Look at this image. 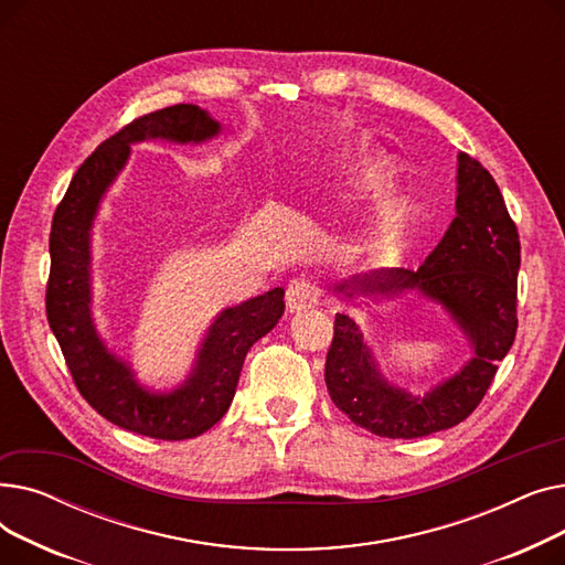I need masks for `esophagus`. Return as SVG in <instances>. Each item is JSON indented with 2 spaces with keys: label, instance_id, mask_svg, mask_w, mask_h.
<instances>
[{
  "label": "esophagus",
  "instance_id": "obj_1",
  "mask_svg": "<svg viewBox=\"0 0 565 565\" xmlns=\"http://www.w3.org/2000/svg\"><path fill=\"white\" fill-rule=\"evenodd\" d=\"M320 298V288L313 281L300 279V281H292L286 290V307L290 313H300L307 311L311 307L318 305Z\"/></svg>",
  "mask_w": 565,
  "mask_h": 565
}]
</instances>
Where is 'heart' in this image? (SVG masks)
<instances>
[{
    "label": "heart",
    "mask_w": 565,
    "mask_h": 565,
    "mask_svg": "<svg viewBox=\"0 0 565 565\" xmlns=\"http://www.w3.org/2000/svg\"><path fill=\"white\" fill-rule=\"evenodd\" d=\"M339 178L345 188L354 192H371L384 183L387 169H384V160L373 153H350L341 160ZM396 205L398 196L392 192H382L373 196L369 211L362 217V231H373L387 222L390 215L396 211Z\"/></svg>",
    "instance_id": "1"
}]
</instances>
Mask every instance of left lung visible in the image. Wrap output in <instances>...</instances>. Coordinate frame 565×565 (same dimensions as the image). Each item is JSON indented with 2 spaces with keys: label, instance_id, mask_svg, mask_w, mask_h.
<instances>
[{
  "label": "left lung",
  "instance_id": "8db88e82",
  "mask_svg": "<svg viewBox=\"0 0 565 565\" xmlns=\"http://www.w3.org/2000/svg\"><path fill=\"white\" fill-rule=\"evenodd\" d=\"M456 217L417 273L382 267L352 275L334 292L352 302H373L419 292L451 316L473 354L451 377L414 396L382 375L371 345L348 313H337L324 362L334 405L373 435L414 439L465 422L486 396L518 332L520 235L490 171L458 153Z\"/></svg>",
  "mask_w": 565,
  "mask_h": 565
}]
</instances>
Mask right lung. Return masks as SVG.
I'll return each mask as SVG.
<instances>
[{
  "mask_svg": "<svg viewBox=\"0 0 565 565\" xmlns=\"http://www.w3.org/2000/svg\"><path fill=\"white\" fill-rule=\"evenodd\" d=\"M220 132L222 124L211 114L185 103L135 118L84 160L56 205L50 231L47 322L79 394L118 428L167 441L192 439L224 417L249 348L284 316V288L220 311L196 350L190 375L171 392L148 390L132 366L107 348L94 322L92 231L100 201L124 171L132 143H203Z\"/></svg>",
  "mask_w": 565,
  "mask_h": 565,
  "instance_id": "add662e5",
  "label": "right lung"
}]
</instances>
